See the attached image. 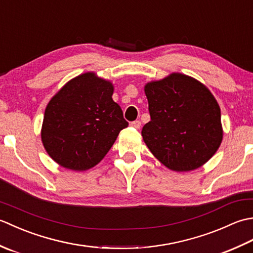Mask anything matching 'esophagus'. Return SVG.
Segmentation results:
<instances>
[{"label": "esophagus", "mask_w": 253, "mask_h": 253, "mask_svg": "<svg viewBox=\"0 0 253 253\" xmlns=\"http://www.w3.org/2000/svg\"><path fill=\"white\" fill-rule=\"evenodd\" d=\"M130 126L132 128H136V129H139V128H140V126H141V122L140 121H133V122L130 123Z\"/></svg>", "instance_id": "obj_1"}]
</instances>
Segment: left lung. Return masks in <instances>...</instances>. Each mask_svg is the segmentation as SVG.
<instances>
[{"label":"left lung","mask_w":253,"mask_h":253,"mask_svg":"<svg viewBox=\"0 0 253 253\" xmlns=\"http://www.w3.org/2000/svg\"><path fill=\"white\" fill-rule=\"evenodd\" d=\"M151 121L141 135L166 168L188 171L200 168L217 151L223 130L221 110L198 80L174 73L144 87Z\"/></svg>","instance_id":"left-lung-1"}]
</instances>
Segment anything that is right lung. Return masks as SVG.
<instances>
[{
    "label": "right lung",
    "mask_w": 253,
    "mask_h": 253,
    "mask_svg": "<svg viewBox=\"0 0 253 253\" xmlns=\"http://www.w3.org/2000/svg\"><path fill=\"white\" fill-rule=\"evenodd\" d=\"M110 82L85 73L72 79L47 104L41 138L50 157L68 169L98 164L128 126L112 99Z\"/></svg>",
    "instance_id": "add662e5"
}]
</instances>
